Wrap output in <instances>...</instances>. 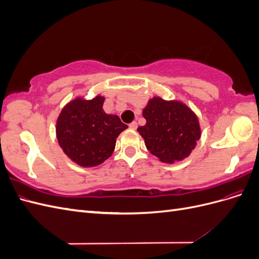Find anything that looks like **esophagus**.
Segmentation results:
<instances>
[{
    "instance_id": "34e87169",
    "label": "esophagus",
    "mask_w": 259,
    "mask_h": 259,
    "mask_svg": "<svg viewBox=\"0 0 259 259\" xmlns=\"http://www.w3.org/2000/svg\"><path fill=\"white\" fill-rule=\"evenodd\" d=\"M128 126H130L131 130H134V131H135V130L137 128V123H136V122H132V123L128 125Z\"/></svg>"
}]
</instances>
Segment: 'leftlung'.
I'll list each match as a JSON object with an SVG mask.
<instances>
[{"mask_svg":"<svg viewBox=\"0 0 259 259\" xmlns=\"http://www.w3.org/2000/svg\"><path fill=\"white\" fill-rule=\"evenodd\" d=\"M143 115L146 125L137 131L148 150L161 162L174 163L188 158L201 137L198 116L180 101L153 97Z\"/></svg>","mask_w":259,"mask_h":259,"instance_id":"8db88e82","label":"left lung"}]
</instances>
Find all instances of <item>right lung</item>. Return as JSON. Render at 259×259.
<instances>
[{"label":"right lung","instance_id":"add662e5","mask_svg":"<svg viewBox=\"0 0 259 259\" xmlns=\"http://www.w3.org/2000/svg\"><path fill=\"white\" fill-rule=\"evenodd\" d=\"M104 101L100 95L91 100L77 97L62 108L57 119L59 146L80 166H97L110 158L117 136L127 128L119 116L104 111Z\"/></svg>","mask_w":259,"mask_h":259}]
</instances>
